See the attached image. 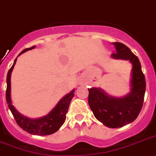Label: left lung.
I'll list each match as a JSON object with an SVG mask.
<instances>
[{
	"label": "left lung",
	"instance_id": "obj_1",
	"mask_svg": "<svg viewBox=\"0 0 156 156\" xmlns=\"http://www.w3.org/2000/svg\"><path fill=\"white\" fill-rule=\"evenodd\" d=\"M116 52L112 57L129 60L133 64L132 89L130 94L122 98L108 96L101 89L89 90L88 102L94 116L105 126L120 128L134 121L138 116L144 99L146 82L140 60L125 44L115 42Z\"/></svg>",
	"mask_w": 156,
	"mask_h": 156
}]
</instances>
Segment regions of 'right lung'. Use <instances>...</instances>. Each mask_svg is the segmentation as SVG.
I'll return each instance as SVG.
<instances>
[{"instance_id": "right-lung-1", "label": "right lung", "mask_w": 156, "mask_h": 156, "mask_svg": "<svg viewBox=\"0 0 156 156\" xmlns=\"http://www.w3.org/2000/svg\"><path fill=\"white\" fill-rule=\"evenodd\" d=\"M35 48V46L30 48H26L20 52L19 55L22 53L29 51V50ZM18 55V56H19ZM17 58L14 61L13 65L9 69L7 74V89H6V101L8 103V106L9 109L11 110L12 113L13 115L16 122L17 125L27 133L30 134L38 135V136H47L55 133V132L60 129V127L63 125L65 122L66 116V112L69 108V105L71 101L72 98L74 97V90H73L70 93L67 94L66 96H64L58 103L56 105V106L48 113L47 116L41 117L40 119H30L26 116H23L17 112V110L14 108L12 105L11 97H10V92H11V73L16 64Z\"/></svg>"}]
</instances>
